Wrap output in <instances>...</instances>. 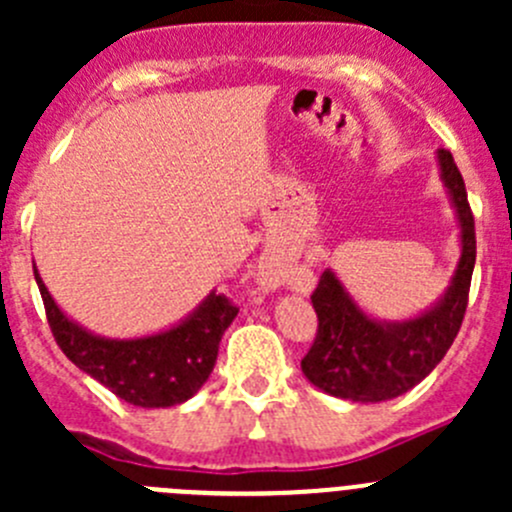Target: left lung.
<instances>
[{"instance_id": "left-lung-1", "label": "left lung", "mask_w": 512, "mask_h": 512, "mask_svg": "<svg viewBox=\"0 0 512 512\" xmlns=\"http://www.w3.org/2000/svg\"><path fill=\"white\" fill-rule=\"evenodd\" d=\"M438 165L461 225V260L441 302L406 322H376L332 270L322 272L312 292L319 327L302 371L317 389L337 399L376 404L406 394L436 369L461 329L476 267V223L461 170L443 148Z\"/></svg>"}]
</instances>
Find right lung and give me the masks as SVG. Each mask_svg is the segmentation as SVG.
Listing matches in <instances>:
<instances>
[{"instance_id":"add662e5","label":"right lung","mask_w":512,"mask_h":512,"mask_svg":"<svg viewBox=\"0 0 512 512\" xmlns=\"http://www.w3.org/2000/svg\"><path fill=\"white\" fill-rule=\"evenodd\" d=\"M34 277L61 352L118 399L143 409H165L198 394L218 359L225 329L237 317V307L225 294L210 292L185 322L168 332L141 339H106L86 332L56 307L36 267Z\"/></svg>"}]
</instances>
